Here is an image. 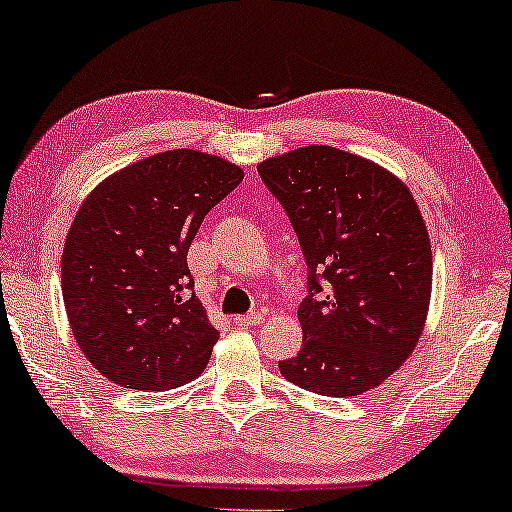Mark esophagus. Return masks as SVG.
I'll use <instances>...</instances> for the list:
<instances>
[{"label":"esophagus","instance_id":"obj_1","mask_svg":"<svg viewBox=\"0 0 512 512\" xmlns=\"http://www.w3.org/2000/svg\"><path fill=\"white\" fill-rule=\"evenodd\" d=\"M233 321H236V326L240 328H251V326H261L265 321V315H261V312H251V315L233 317Z\"/></svg>","mask_w":512,"mask_h":512}]
</instances>
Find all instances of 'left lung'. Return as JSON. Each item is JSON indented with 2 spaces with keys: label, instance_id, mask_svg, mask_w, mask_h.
<instances>
[{
  "label": "left lung",
  "instance_id": "8db88e82",
  "mask_svg": "<svg viewBox=\"0 0 512 512\" xmlns=\"http://www.w3.org/2000/svg\"><path fill=\"white\" fill-rule=\"evenodd\" d=\"M310 267L303 344L279 362L297 387L351 398L380 387L414 353L432 299V245L414 195L375 161L303 146L258 164ZM325 283L321 289L318 279Z\"/></svg>",
  "mask_w": 512,
  "mask_h": 512
}]
</instances>
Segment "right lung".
I'll use <instances>...</instances> for the list:
<instances>
[{"mask_svg":"<svg viewBox=\"0 0 512 512\" xmlns=\"http://www.w3.org/2000/svg\"><path fill=\"white\" fill-rule=\"evenodd\" d=\"M245 173L177 148L116 170L92 188L62 249L69 328L94 369L119 387L166 391L200 375L218 342L186 254L197 229Z\"/></svg>","mask_w":512,"mask_h":512,"instance_id":"right-lung-1","label":"right lung"}]
</instances>
